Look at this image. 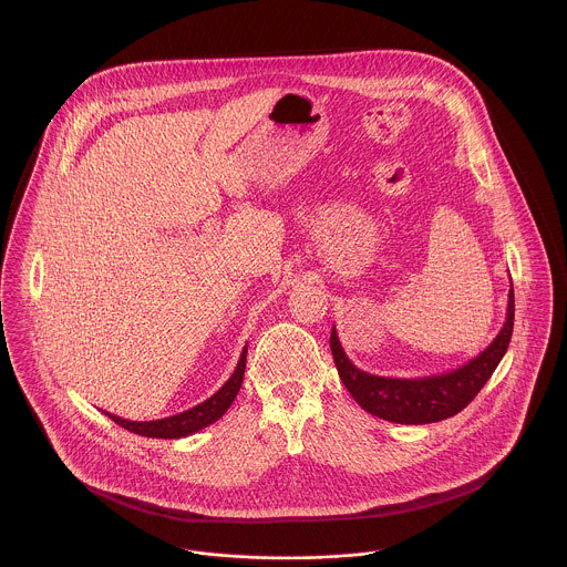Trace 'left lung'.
Masks as SVG:
<instances>
[{"label":"left lung","instance_id":"1","mask_svg":"<svg viewBox=\"0 0 567 567\" xmlns=\"http://www.w3.org/2000/svg\"><path fill=\"white\" fill-rule=\"evenodd\" d=\"M514 327V289L511 282L506 323L485 351L446 374L423 378H389L359 370L342 349L336 327L329 347L344 386L354 402L378 419L402 425H427L455 416L470 404L508 351Z\"/></svg>","mask_w":567,"mask_h":567}]
</instances>
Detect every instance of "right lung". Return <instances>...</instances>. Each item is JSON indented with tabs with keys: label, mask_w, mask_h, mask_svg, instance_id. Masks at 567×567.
<instances>
[{
	"label": "right lung",
	"mask_w": 567,
	"mask_h": 567,
	"mask_svg": "<svg viewBox=\"0 0 567 567\" xmlns=\"http://www.w3.org/2000/svg\"><path fill=\"white\" fill-rule=\"evenodd\" d=\"M246 349L248 347H244L240 361H238L234 374L216 391L215 395H210L202 404L193 405V408L181 412V414L165 416V419H157V421H127V419H121V416L110 414V412H106V416H110L123 430L137 433V435H144V437L174 440V437H185V435H190V433L199 432V430H204V427H208V425H213L215 421H218L229 410V405L234 404V400H236V395H238V391L243 386L246 352H248Z\"/></svg>",
	"instance_id": "right-lung-1"
}]
</instances>
